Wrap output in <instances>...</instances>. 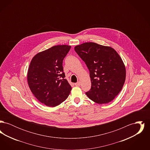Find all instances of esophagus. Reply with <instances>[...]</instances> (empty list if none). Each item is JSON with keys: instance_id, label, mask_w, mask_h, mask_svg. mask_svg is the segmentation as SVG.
I'll return each instance as SVG.
<instances>
[{"instance_id": "34e87169", "label": "esophagus", "mask_w": 150, "mask_h": 150, "mask_svg": "<svg viewBox=\"0 0 150 150\" xmlns=\"http://www.w3.org/2000/svg\"><path fill=\"white\" fill-rule=\"evenodd\" d=\"M75 85L76 86H80V81H78V82H77L76 83H75Z\"/></svg>"}]
</instances>
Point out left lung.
<instances>
[{"label":"left lung","instance_id":"obj_1","mask_svg":"<svg viewBox=\"0 0 150 150\" xmlns=\"http://www.w3.org/2000/svg\"><path fill=\"white\" fill-rule=\"evenodd\" d=\"M74 50L89 69L91 89L86 92L98 104L109 103L121 91L126 70L121 57L114 48L93 42L76 45Z\"/></svg>","mask_w":150,"mask_h":150}]
</instances>
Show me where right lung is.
I'll use <instances>...</instances> for the list:
<instances>
[{"label": "right lung", "instance_id": "obj_1", "mask_svg": "<svg viewBox=\"0 0 150 150\" xmlns=\"http://www.w3.org/2000/svg\"><path fill=\"white\" fill-rule=\"evenodd\" d=\"M71 48L67 45H55L37 53L31 61L28 82L34 96L45 105L55 107L64 101L72 88L62 66Z\"/></svg>", "mask_w": 150, "mask_h": 150}]
</instances>
